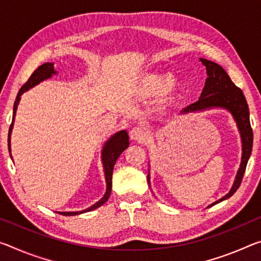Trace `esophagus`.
Here are the masks:
<instances>
[{"label":"esophagus","mask_w":261,"mask_h":261,"mask_svg":"<svg viewBox=\"0 0 261 261\" xmlns=\"http://www.w3.org/2000/svg\"><path fill=\"white\" fill-rule=\"evenodd\" d=\"M130 137L131 139L139 141V143H143V141L147 138V130L143 126H135L130 132Z\"/></svg>","instance_id":"1"}]
</instances>
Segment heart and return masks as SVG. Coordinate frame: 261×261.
<instances>
[{"mask_svg":"<svg viewBox=\"0 0 261 261\" xmlns=\"http://www.w3.org/2000/svg\"><path fill=\"white\" fill-rule=\"evenodd\" d=\"M174 81V76L169 72L147 73L139 79L137 90L144 96L161 95L173 86Z\"/></svg>","mask_w":261,"mask_h":261,"instance_id":"b5f03b06","label":"heart"}]
</instances>
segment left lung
I'll list each match as a JSON object with an SVG mask.
<instances>
[{
	"mask_svg": "<svg viewBox=\"0 0 261 261\" xmlns=\"http://www.w3.org/2000/svg\"><path fill=\"white\" fill-rule=\"evenodd\" d=\"M202 64L207 70V79L205 83V87L201 92V95L198 101L188 106L180 113L197 112V110H204L212 107H221L226 108L232 114L233 118L237 123L238 130L241 132L242 143H243V154H242V163L236 176V180L233 183L230 192L215 201L212 206L218 204L224 199L230 198L233 193L237 191L242 183L243 176H244L247 161L251 155L253 144V132L250 124V113L249 106L245 100V96L240 87H237L231 82L230 77L224 71L222 67L214 62L200 59ZM149 180V177H148Z\"/></svg>",
	"mask_w": 261,
	"mask_h": 261,
	"instance_id": "left-lung-1",
	"label": "left lung"
}]
</instances>
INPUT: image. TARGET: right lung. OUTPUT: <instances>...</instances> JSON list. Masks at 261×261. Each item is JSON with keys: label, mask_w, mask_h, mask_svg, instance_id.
Masks as SVG:
<instances>
[{"label": "right lung", "mask_w": 261, "mask_h": 261, "mask_svg": "<svg viewBox=\"0 0 261 261\" xmlns=\"http://www.w3.org/2000/svg\"><path fill=\"white\" fill-rule=\"evenodd\" d=\"M53 65H54L53 63H45V64L40 65L38 69L34 70V72L31 74V77L28 79V82H26L24 85L20 87L18 94H17L15 105H14V115H12V117L15 118L16 110H17V107H18V103L20 100V95L23 94L25 91H28L29 88L35 86L37 84H39L42 81H45V79H47V78H50L51 74L56 73ZM12 125H14V120H12L10 127H9V135H8L9 152H10V135H11ZM127 146H129V136H127L126 131H124V130L115 134L112 138H110L107 143L105 144L103 149H102V163H103V169H105L106 182H107V191H106L102 199L99 200L93 206L88 207L87 210H84L81 212H57V213L65 215V216L78 215V214L85 213V212L93 211L95 208H98V207H100L101 205H103L105 202L108 200L110 192H112V176H113V169H114L115 163H116L117 158L121 155L122 152L124 151Z\"/></svg>", "instance_id": "add662e5"}]
</instances>
